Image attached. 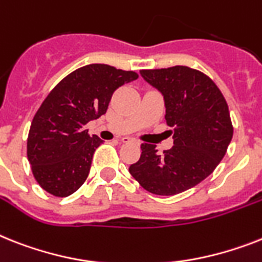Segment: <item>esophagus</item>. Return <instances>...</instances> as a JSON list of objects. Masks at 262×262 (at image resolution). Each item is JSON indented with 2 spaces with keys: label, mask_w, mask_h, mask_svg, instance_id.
Here are the masks:
<instances>
[{
  "label": "esophagus",
  "mask_w": 262,
  "mask_h": 262,
  "mask_svg": "<svg viewBox=\"0 0 262 262\" xmlns=\"http://www.w3.org/2000/svg\"><path fill=\"white\" fill-rule=\"evenodd\" d=\"M129 140H131V138H128V136H123V138H120V142H123V143H127Z\"/></svg>",
  "instance_id": "1"
}]
</instances>
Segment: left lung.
<instances>
[{
	"instance_id": "1",
	"label": "left lung",
	"mask_w": 262,
	"mask_h": 262,
	"mask_svg": "<svg viewBox=\"0 0 262 262\" xmlns=\"http://www.w3.org/2000/svg\"><path fill=\"white\" fill-rule=\"evenodd\" d=\"M140 75L165 99L174 146L161 155L155 144L143 143L140 159L128 171L147 191L175 195L207 178L226 154L233 138L228 104L210 77L189 67Z\"/></svg>"
}]
</instances>
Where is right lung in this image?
<instances>
[{
  "label": "right lung",
  "instance_id": "1",
  "mask_svg": "<svg viewBox=\"0 0 262 262\" xmlns=\"http://www.w3.org/2000/svg\"><path fill=\"white\" fill-rule=\"evenodd\" d=\"M138 73L105 64L73 71L47 96L30 124L28 161L38 185L56 196H68L90 174L103 140L88 135L85 124L107 112L112 94Z\"/></svg>",
  "mask_w": 262,
  "mask_h": 262
}]
</instances>
